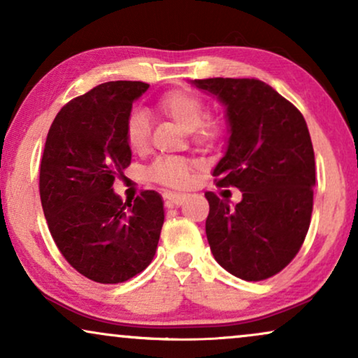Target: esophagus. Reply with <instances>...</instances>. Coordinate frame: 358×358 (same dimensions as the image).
<instances>
[{
	"label": "esophagus",
	"mask_w": 358,
	"mask_h": 358,
	"mask_svg": "<svg viewBox=\"0 0 358 358\" xmlns=\"http://www.w3.org/2000/svg\"><path fill=\"white\" fill-rule=\"evenodd\" d=\"M163 199H164L166 207H179V205H182V203H184L185 195H182V194L166 192V194L163 195Z\"/></svg>",
	"instance_id": "1"
}]
</instances>
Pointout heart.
I'll use <instances>...</instances> for the list:
<instances>
[{
  "label": "heart",
  "mask_w": 358,
  "mask_h": 358,
  "mask_svg": "<svg viewBox=\"0 0 358 358\" xmlns=\"http://www.w3.org/2000/svg\"><path fill=\"white\" fill-rule=\"evenodd\" d=\"M158 109L176 125L192 134L199 145L213 143L222 135V124L213 117H205L203 99L190 90H171L159 97ZM125 141L135 153H145L150 146V120L141 110H131L125 120ZM192 163L184 158H159L148 171L153 182L169 189H182L189 184Z\"/></svg>",
  "instance_id": "heart-1"
}]
</instances>
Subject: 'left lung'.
Segmentation results:
<instances>
[{
  "instance_id": "1",
  "label": "left lung",
  "mask_w": 358,
  "mask_h": 358,
  "mask_svg": "<svg viewBox=\"0 0 358 358\" xmlns=\"http://www.w3.org/2000/svg\"><path fill=\"white\" fill-rule=\"evenodd\" d=\"M194 85L227 106L231 135L213 169L215 182L243 192L234 208L205 192L210 249L234 277L266 280L293 261L310 228L316 169L306 122L290 101L254 78Z\"/></svg>"
}]
</instances>
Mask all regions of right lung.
I'll return each mask as SVG.
<instances>
[{
	"label": "right lung",
	"mask_w": 358,
	"mask_h": 358,
	"mask_svg": "<svg viewBox=\"0 0 358 358\" xmlns=\"http://www.w3.org/2000/svg\"><path fill=\"white\" fill-rule=\"evenodd\" d=\"M141 81H110L58 112L41 161L38 190L48 229L73 268L97 283H122L153 261L164 223L163 200L141 190L122 202L112 184L129 168L125 120Z\"/></svg>",
	"instance_id": "add662e5"
}]
</instances>
